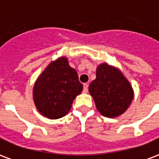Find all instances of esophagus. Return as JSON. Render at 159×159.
Wrapping results in <instances>:
<instances>
[{
	"label": "esophagus",
	"instance_id": "1",
	"mask_svg": "<svg viewBox=\"0 0 159 159\" xmlns=\"http://www.w3.org/2000/svg\"><path fill=\"white\" fill-rule=\"evenodd\" d=\"M88 90H89V85H88V83H84L83 84V93H87Z\"/></svg>",
	"mask_w": 159,
	"mask_h": 159
}]
</instances>
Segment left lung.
I'll use <instances>...</instances> for the list:
<instances>
[{
  "label": "left lung",
  "instance_id": "obj_1",
  "mask_svg": "<svg viewBox=\"0 0 159 159\" xmlns=\"http://www.w3.org/2000/svg\"><path fill=\"white\" fill-rule=\"evenodd\" d=\"M89 90L97 110L107 117H115L123 114L134 97L129 81L121 71L107 64L98 66L96 78L90 83Z\"/></svg>",
  "mask_w": 159,
  "mask_h": 159
}]
</instances>
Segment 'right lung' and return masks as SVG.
Listing matches in <instances>:
<instances>
[{"mask_svg": "<svg viewBox=\"0 0 159 159\" xmlns=\"http://www.w3.org/2000/svg\"><path fill=\"white\" fill-rule=\"evenodd\" d=\"M83 89L67 59L59 58L50 63L36 80L33 90L35 105L43 116L58 119L68 113Z\"/></svg>", "mask_w": 159, "mask_h": 159, "instance_id": "1", "label": "right lung"}]
</instances>
